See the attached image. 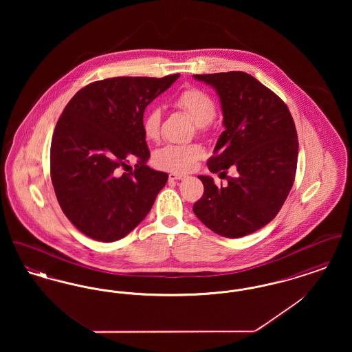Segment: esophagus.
<instances>
[{
	"label": "esophagus",
	"mask_w": 352,
	"mask_h": 352,
	"mask_svg": "<svg viewBox=\"0 0 352 352\" xmlns=\"http://www.w3.org/2000/svg\"><path fill=\"white\" fill-rule=\"evenodd\" d=\"M184 178H187V175H184V174H178V173H170L168 174L170 181H182Z\"/></svg>",
	"instance_id": "esophagus-1"
}]
</instances>
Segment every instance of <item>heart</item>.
I'll return each mask as SVG.
<instances>
[{
	"label": "heart",
	"instance_id": "heart-1",
	"mask_svg": "<svg viewBox=\"0 0 352 352\" xmlns=\"http://www.w3.org/2000/svg\"><path fill=\"white\" fill-rule=\"evenodd\" d=\"M173 104L187 113L197 122L199 131H206L208 124L215 118L217 107L214 100L199 88H187L179 92ZM162 113L158 108H149L142 118V131L151 142H158L161 138ZM206 151L199 144L188 145H166L153 154V165L157 168L184 174L198 166L204 158Z\"/></svg>",
	"mask_w": 352,
	"mask_h": 352
}]
</instances>
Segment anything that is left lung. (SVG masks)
I'll use <instances>...</instances> for the list:
<instances>
[{
  "label": "left lung",
  "mask_w": 352,
  "mask_h": 352,
  "mask_svg": "<svg viewBox=\"0 0 352 352\" xmlns=\"http://www.w3.org/2000/svg\"><path fill=\"white\" fill-rule=\"evenodd\" d=\"M211 85L220 99L223 125L207 166L226 178L218 187L199 175L204 192L192 207L201 223L224 237H243L270 223L294 182L298 138L293 118L274 92L250 74L230 71L194 75Z\"/></svg>",
  "instance_id": "obj_1"
}]
</instances>
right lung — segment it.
<instances>
[{"mask_svg": "<svg viewBox=\"0 0 352 352\" xmlns=\"http://www.w3.org/2000/svg\"><path fill=\"white\" fill-rule=\"evenodd\" d=\"M178 78L104 79L68 101L52 134L51 181L62 211L82 234L116 241L149 214L168 175L146 165L142 118ZM131 157L136 170L121 175Z\"/></svg>", "mask_w": 352, "mask_h": 352, "instance_id": "right-lung-1", "label": "right lung"}]
</instances>
